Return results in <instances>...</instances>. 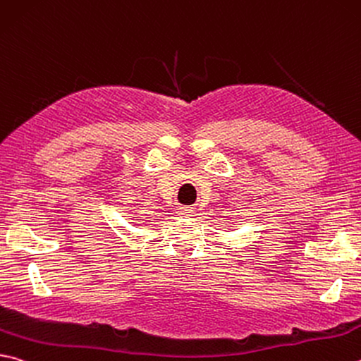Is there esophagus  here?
<instances>
[{
    "label": "esophagus",
    "mask_w": 361,
    "mask_h": 361,
    "mask_svg": "<svg viewBox=\"0 0 361 361\" xmlns=\"http://www.w3.org/2000/svg\"><path fill=\"white\" fill-rule=\"evenodd\" d=\"M178 214L181 216V218H191V216L194 214V208L192 207H180Z\"/></svg>",
    "instance_id": "1"
}]
</instances>
